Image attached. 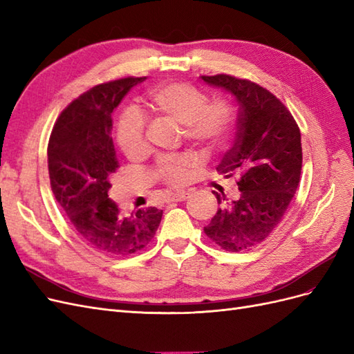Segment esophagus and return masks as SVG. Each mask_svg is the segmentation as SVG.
I'll return each instance as SVG.
<instances>
[{
    "label": "esophagus",
    "instance_id": "34e87169",
    "mask_svg": "<svg viewBox=\"0 0 354 354\" xmlns=\"http://www.w3.org/2000/svg\"><path fill=\"white\" fill-rule=\"evenodd\" d=\"M187 196H188V192H185V191H176V192H174L172 196H170L169 198H167V201H184L185 198H187Z\"/></svg>",
    "mask_w": 354,
    "mask_h": 354
}]
</instances>
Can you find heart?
I'll list each match as a JSON object with an SVG mask.
<instances>
[{
  "label": "heart",
  "instance_id": "obj_1",
  "mask_svg": "<svg viewBox=\"0 0 354 354\" xmlns=\"http://www.w3.org/2000/svg\"><path fill=\"white\" fill-rule=\"evenodd\" d=\"M148 106L182 124L185 138L203 148L218 145L230 127L231 111L223 101L207 102L206 95L187 84H166L147 94ZM145 119L135 107L119 111L115 120V141L122 153L136 157L144 151ZM198 165L189 154L163 156L158 158L156 172L170 185H182L189 179L191 170Z\"/></svg>",
  "mask_w": 354,
  "mask_h": 354
}]
</instances>
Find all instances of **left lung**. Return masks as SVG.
<instances>
[{
    "label": "left lung",
    "instance_id": "obj_1",
    "mask_svg": "<svg viewBox=\"0 0 354 354\" xmlns=\"http://www.w3.org/2000/svg\"><path fill=\"white\" fill-rule=\"evenodd\" d=\"M238 104L236 140L216 170L238 178L241 196L218 209L204 232L226 252H247L281 223L301 175V136L291 113L268 89L230 75L201 76ZM213 194L221 203L222 197ZM225 200V197H223Z\"/></svg>",
    "mask_w": 354,
    "mask_h": 354
}]
</instances>
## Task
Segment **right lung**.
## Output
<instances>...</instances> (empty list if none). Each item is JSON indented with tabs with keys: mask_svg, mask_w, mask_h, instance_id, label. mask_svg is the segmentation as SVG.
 Instances as JSON below:
<instances>
[{
	"mask_svg": "<svg viewBox=\"0 0 354 354\" xmlns=\"http://www.w3.org/2000/svg\"><path fill=\"white\" fill-rule=\"evenodd\" d=\"M142 77H124L91 88L57 119L48 142V172L55 200L76 235L110 257L138 253L151 241L163 210L120 213L109 198V175L119 167L111 140V113Z\"/></svg>",
	"mask_w": 354,
	"mask_h": 354,
	"instance_id": "1",
	"label": "right lung"
}]
</instances>
